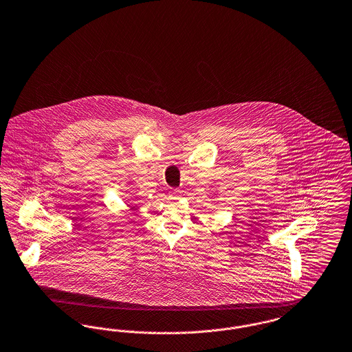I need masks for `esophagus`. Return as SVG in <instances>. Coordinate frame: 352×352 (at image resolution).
<instances>
[{
  "label": "esophagus",
  "mask_w": 352,
  "mask_h": 352,
  "mask_svg": "<svg viewBox=\"0 0 352 352\" xmlns=\"http://www.w3.org/2000/svg\"><path fill=\"white\" fill-rule=\"evenodd\" d=\"M168 195H170V198H174V199H177V198H181L182 192H181L179 190H171V191L168 192Z\"/></svg>",
  "instance_id": "34e87169"
}]
</instances>
